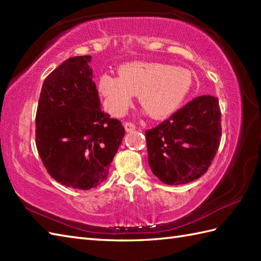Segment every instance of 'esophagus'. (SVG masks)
I'll list each match as a JSON object with an SVG mask.
<instances>
[{
    "label": "esophagus",
    "instance_id": "34e87169",
    "mask_svg": "<svg viewBox=\"0 0 261 261\" xmlns=\"http://www.w3.org/2000/svg\"><path fill=\"white\" fill-rule=\"evenodd\" d=\"M123 126L126 132H131L136 130V125L134 123H131V122H125V123H123Z\"/></svg>",
    "mask_w": 261,
    "mask_h": 261
}]
</instances>
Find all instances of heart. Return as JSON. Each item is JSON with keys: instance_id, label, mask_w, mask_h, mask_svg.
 <instances>
[{"instance_id": "obj_1", "label": "heart", "mask_w": 261, "mask_h": 261, "mask_svg": "<svg viewBox=\"0 0 261 261\" xmlns=\"http://www.w3.org/2000/svg\"><path fill=\"white\" fill-rule=\"evenodd\" d=\"M118 73H103L97 80L104 107L114 115L124 114L139 95L141 107L153 119L167 118L181 107L194 82L188 69L162 63H126Z\"/></svg>"}]
</instances>
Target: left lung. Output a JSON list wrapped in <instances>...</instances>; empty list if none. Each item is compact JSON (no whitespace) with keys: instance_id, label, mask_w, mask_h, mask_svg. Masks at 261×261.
<instances>
[{"instance_id":"1","label":"left lung","mask_w":261,"mask_h":261,"mask_svg":"<svg viewBox=\"0 0 261 261\" xmlns=\"http://www.w3.org/2000/svg\"><path fill=\"white\" fill-rule=\"evenodd\" d=\"M146 139L149 166L165 184L181 185L199 178L220 146L218 97L194 98L168 120L146 131Z\"/></svg>"}]
</instances>
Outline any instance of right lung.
I'll use <instances>...</instances> for the list:
<instances>
[{"mask_svg":"<svg viewBox=\"0 0 261 261\" xmlns=\"http://www.w3.org/2000/svg\"><path fill=\"white\" fill-rule=\"evenodd\" d=\"M92 56L65 60L43 82L36 115V145L55 180L91 190L109 175L124 127L101 110Z\"/></svg>","mask_w":261,"mask_h":261,"instance_id":"right-lung-1","label":"right lung"}]
</instances>
